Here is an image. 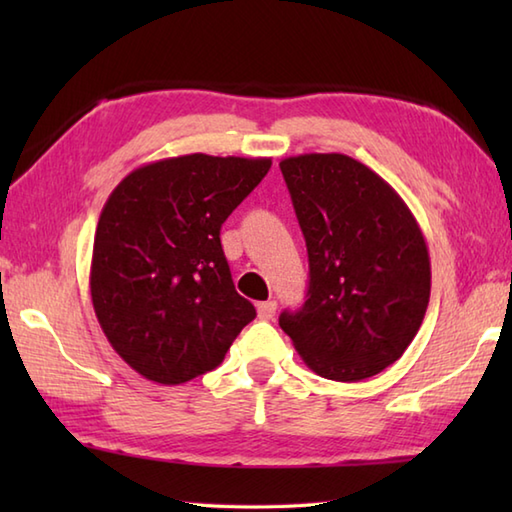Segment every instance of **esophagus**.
Here are the masks:
<instances>
[{
  "label": "esophagus",
  "mask_w": 512,
  "mask_h": 512,
  "mask_svg": "<svg viewBox=\"0 0 512 512\" xmlns=\"http://www.w3.org/2000/svg\"><path fill=\"white\" fill-rule=\"evenodd\" d=\"M275 312H277V301H262L257 306V317L262 319V321L273 319Z\"/></svg>",
  "instance_id": "esophagus-1"
}]
</instances>
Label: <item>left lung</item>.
<instances>
[{
  "mask_svg": "<svg viewBox=\"0 0 512 512\" xmlns=\"http://www.w3.org/2000/svg\"><path fill=\"white\" fill-rule=\"evenodd\" d=\"M279 167L310 262L308 299L281 314V330L314 374L376 376L407 350L429 306V248L416 217L345 154L290 156Z\"/></svg>",
  "mask_w": 512,
  "mask_h": 512,
  "instance_id": "obj_1",
  "label": "left lung"
}]
</instances>
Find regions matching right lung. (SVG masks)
<instances>
[{"label": "right lung", "instance_id": "1", "mask_svg": "<svg viewBox=\"0 0 512 512\" xmlns=\"http://www.w3.org/2000/svg\"><path fill=\"white\" fill-rule=\"evenodd\" d=\"M270 165L187 154L134 169L110 193L94 235L92 306L140 376L180 385L211 372L255 319L233 286L220 228Z\"/></svg>", "mask_w": 512, "mask_h": 512}]
</instances>
